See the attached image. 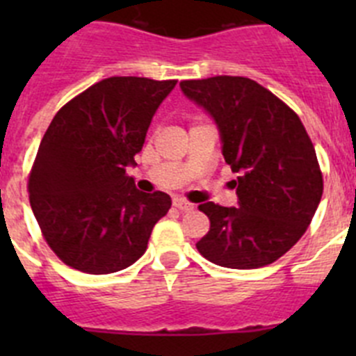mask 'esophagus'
Returning a JSON list of instances; mask_svg holds the SVG:
<instances>
[{
	"label": "esophagus",
	"mask_w": 356,
	"mask_h": 356,
	"mask_svg": "<svg viewBox=\"0 0 356 356\" xmlns=\"http://www.w3.org/2000/svg\"><path fill=\"white\" fill-rule=\"evenodd\" d=\"M172 207L180 210V212H191V210L194 209L193 203H188V201L181 200V197H176V200L172 201Z\"/></svg>",
	"instance_id": "obj_1"
}]
</instances>
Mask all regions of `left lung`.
Masks as SVG:
<instances>
[{"label": "left lung", "mask_w": 356, "mask_h": 356, "mask_svg": "<svg viewBox=\"0 0 356 356\" xmlns=\"http://www.w3.org/2000/svg\"><path fill=\"white\" fill-rule=\"evenodd\" d=\"M180 87L216 119L225 162L238 175L232 181L237 209L197 207L210 219L197 251L229 269L269 266L300 241L323 196L312 140L294 110L250 78L184 80Z\"/></svg>", "instance_id": "8db88e82"}]
</instances>
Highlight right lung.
Wrapping results in <instances>:
<instances>
[{
    "label": "right lung",
    "mask_w": 356,
    "mask_h": 356,
    "mask_svg": "<svg viewBox=\"0 0 356 356\" xmlns=\"http://www.w3.org/2000/svg\"><path fill=\"white\" fill-rule=\"evenodd\" d=\"M176 80L110 76L65 103L40 140L28 194L44 241L65 266L110 275L140 259L171 209L127 175Z\"/></svg>",
    "instance_id": "obj_1"
}]
</instances>
